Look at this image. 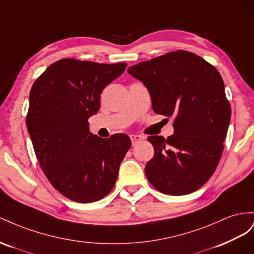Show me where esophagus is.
I'll list each match as a JSON object with an SVG mask.
<instances>
[{
    "label": "esophagus",
    "mask_w": 254,
    "mask_h": 254,
    "mask_svg": "<svg viewBox=\"0 0 254 254\" xmlns=\"http://www.w3.org/2000/svg\"><path fill=\"white\" fill-rule=\"evenodd\" d=\"M129 138H131V140H132V144L134 146V144H136V143L138 142V141L142 140V139H143V137H142V136H140V135H135V134H132V135H129Z\"/></svg>",
    "instance_id": "1"
}]
</instances>
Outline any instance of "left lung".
Here are the masks:
<instances>
[{
    "mask_svg": "<svg viewBox=\"0 0 254 254\" xmlns=\"http://www.w3.org/2000/svg\"><path fill=\"white\" fill-rule=\"evenodd\" d=\"M127 72L148 88L156 114L173 118L175 134L150 136L154 157L144 172L158 191L193 192L213 176L231 119L222 77L197 54L179 50L138 64Z\"/></svg>",
    "mask_w": 254,
    "mask_h": 254,
    "instance_id": "8db88e82",
    "label": "left lung"
}]
</instances>
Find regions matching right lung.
<instances>
[{"instance_id":"right-lung-1","label":"right lung","mask_w":254,"mask_h":254,"mask_svg":"<svg viewBox=\"0 0 254 254\" xmlns=\"http://www.w3.org/2000/svg\"><path fill=\"white\" fill-rule=\"evenodd\" d=\"M126 68V63L64 59L49 66L32 86L26 127L36 156L55 190L78 203L111 192L131 148L126 134L103 139L88 127L89 117L100 108V95Z\"/></svg>"}]
</instances>
